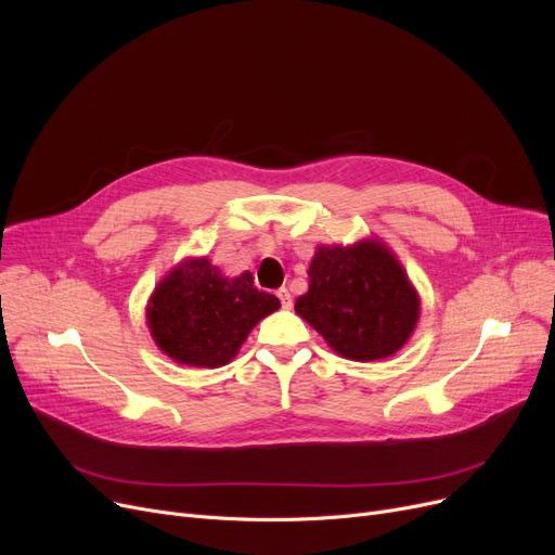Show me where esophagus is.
<instances>
[{
    "label": "esophagus",
    "mask_w": 555,
    "mask_h": 555,
    "mask_svg": "<svg viewBox=\"0 0 555 555\" xmlns=\"http://www.w3.org/2000/svg\"><path fill=\"white\" fill-rule=\"evenodd\" d=\"M276 297L281 299V306H283L285 310H289V308H292V294H289V289L281 287V289L276 292Z\"/></svg>",
    "instance_id": "1"
}]
</instances>
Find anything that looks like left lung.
Masks as SVG:
<instances>
[{
    "mask_svg": "<svg viewBox=\"0 0 555 555\" xmlns=\"http://www.w3.org/2000/svg\"><path fill=\"white\" fill-rule=\"evenodd\" d=\"M297 314L339 357L377 361L413 337L422 299L397 254L382 238L319 245Z\"/></svg>",
    "mask_w": 555,
    "mask_h": 555,
    "instance_id": "8db88e82",
    "label": "left lung"
}]
</instances>
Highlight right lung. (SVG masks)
<instances>
[{
    "mask_svg": "<svg viewBox=\"0 0 555 555\" xmlns=\"http://www.w3.org/2000/svg\"><path fill=\"white\" fill-rule=\"evenodd\" d=\"M281 301L254 285L251 272L225 276L207 256L173 266L146 301V327L169 359L192 367L230 363L251 327Z\"/></svg>",
    "mask_w": 555,
    "mask_h": 555,
    "instance_id": "obj_1",
    "label": "right lung"
}]
</instances>
